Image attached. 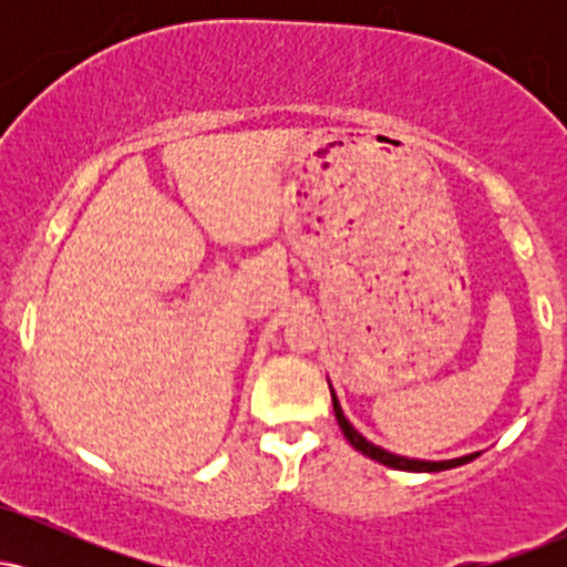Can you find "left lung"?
<instances>
[{
  "instance_id": "left-lung-1",
  "label": "left lung",
  "mask_w": 567,
  "mask_h": 567,
  "mask_svg": "<svg viewBox=\"0 0 567 567\" xmlns=\"http://www.w3.org/2000/svg\"><path fill=\"white\" fill-rule=\"evenodd\" d=\"M330 396H333V410H336V419H338V426H341L343 437L351 442V447H354V451L368 455V458L379 461V464H383V466H392V470H402V472H442V470H453V466H461V464H470L472 458H477V453H470V455H461V458H451V461H421V458H405V455L383 451V447L373 445V442L362 437V434L349 424V419L343 415L341 402H338L333 386H330Z\"/></svg>"
}]
</instances>
